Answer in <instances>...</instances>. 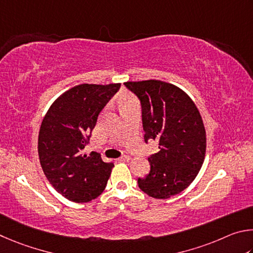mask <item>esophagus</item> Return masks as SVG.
Wrapping results in <instances>:
<instances>
[{
  "label": "esophagus",
  "mask_w": 253,
  "mask_h": 253,
  "mask_svg": "<svg viewBox=\"0 0 253 253\" xmlns=\"http://www.w3.org/2000/svg\"><path fill=\"white\" fill-rule=\"evenodd\" d=\"M118 160L119 161H129L130 160V157L129 156H122V157H120Z\"/></svg>",
  "instance_id": "esophagus-1"
}]
</instances>
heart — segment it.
<instances>
[{
	"instance_id": "obj_1",
	"label": "heart",
	"mask_w": 253,
	"mask_h": 253,
	"mask_svg": "<svg viewBox=\"0 0 253 253\" xmlns=\"http://www.w3.org/2000/svg\"><path fill=\"white\" fill-rule=\"evenodd\" d=\"M133 101H135L134 97L129 95V94L121 95V96H120V100H119L120 108H121V106H123V105H126V104H129V103H131V102H133Z\"/></svg>"
}]
</instances>
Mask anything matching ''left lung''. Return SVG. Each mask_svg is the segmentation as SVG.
Instances as JSON below:
<instances>
[{
  "instance_id": "8db88e82",
  "label": "left lung",
  "mask_w": 253,
  "mask_h": 253,
  "mask_svg": "<svg viewBox=\"0 0 253 253\" xmlns=\"http://www.w3.org/2000/svg\"><path fill=\"white\" fill-rule=\"evenodd\" d=\"M139 97L144 141L157 140L149 174L139 178L148 196L168 199L182 192L196 179L206 157L207 136L200 112L187 93L159 80L124 83Z\"/></svg>"
}]
</instances>
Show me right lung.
Segmentation results:
<instances>
[{"label":"right lung","mask_w":253,"mask_h":253,"mask_svg":"<svg viewBox=\"0 0 253 253\" xmlns=\"http://www.w3.org/2000/svg\"><path fill=\"white\" fill-rule=\"evenodd\" d=\"M121 83L80 84L53 102L39 132L40 163L53 188L73 202L100 196L114 165L101 154L83 152L97 117L119 91Z\"/></svg>","instance_id":"1"}]
</instances>
